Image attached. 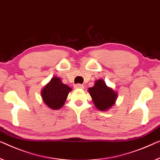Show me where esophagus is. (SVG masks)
Here are the masks:
<instances>
[{"mask_svg":"<svg viewBox=\"0 0 160 160\" xmlns=\"http://www.w3.org/2000/svg\"><path fill=\"white\" fill-rule=\"evenodd\" d=\"M74 87H75V88H77V89H82V88H84V85L78 83V84H75L74 85Z\"/></svg>","mask_w":160,"mask_h":160,"instance_id":"34e87169","label":"esophagus"}]
</instances>
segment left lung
Segmentation results:
<instances>
[{
    "label": "left lung",
    "mask_w": 160,
    "mask_h": 160,
    "mask_svg": "<svg viewBox=\"0 0 160 160\" xmlns=\"http://www.w3.org/2000/svg\"><path fill=\"white\" fill-rule=\"evenodd\" d=\"M88 92L96 108L100 111H106L114 105L116 99V92L107 87L103 80H98L95 82L93 87L90 88Z\"/></svg>",
    "instance_id": "obj_1"
}]
</instances>
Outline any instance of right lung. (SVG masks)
<instances>
[{"instance_id":"obj_1","label":"right lung","mask_w":160,"mask_h":160,"mask_svg":"<svg viewBox=\"0 0 160 160\" xmlns=\"http://www.w3.org/2000/svg\"><path fill=\"white\" fill-rule=\"evenodd\" d=\"M71 90L72 89L63 84L59 78L54 77L42 90V97L47 106L57 110L62 107Z\"/></svg>"}]
</instances>
